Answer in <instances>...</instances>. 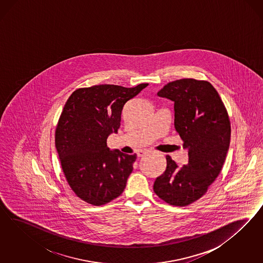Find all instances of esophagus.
<instances>
[{
	"label": "esophagus",
	"instance_id": "esophagus-1",
	"mask_svg": "<svg viewBox=\"0 0 263 263\" xmlns=\"http://www.w3.org/2000/svg\"><path fill=\"white\" fill-rule=\"evenodd\" d=\"M146 153H147V151H140V152H138L137 155H138L139 157H143V155H145Z\"/></svg>",
	"mask_w": 263,
	"mask_h": 263
}]
</instances>
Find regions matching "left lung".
I'll return each instance as SVG.
<instances>
[{"mask_svg": "<svg viewBox=\"0 0 263 263\" xmlns=\"http://www.w3.org/2000/svg\"><path fill=\"white\" fill-rule=\"evenodd\" d=\"M157 96L174 102L175 127L188 151L187 165L178 167L167 155V167L153 185L160 199L186 206L200 199L220 174L231 142L228 111L206 81L176 80Z\"/></svg>", "mask_w": 263, "mask_h": 263, "instance_id": "obj_1", "label": "left lung"}]
</instances>
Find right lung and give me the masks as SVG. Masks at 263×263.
<instances>
[{
    "instance_id": "1",
    "label": "right lung",
    "mask_w": 263,
    "mask_h": 263,
    "mask_svg": "<svg viewBox=\"0 0 263 263\" xmlns=\"http://www.w3.org/2000/svg\"><path fill=\"white\" fill-rule=\"evenodd\" d=\"M147 86L98 85L78 88L67 99L55 143L65 178L84 201L99 206L124 191L137 155L111 151L107 138L118 133L124 105Z\"/></svg>"
}]
</instances>
